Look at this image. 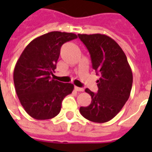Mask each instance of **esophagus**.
Wrapping results in <instances>:
<instances>
[{"mask_svg": "<svg viewBox=\"0 0 152 152\" xmlns=\"http://www.w3.org/2000/svg\"><path fill=\"white\" fill-rule=\"evenodd\" d=\"M75 89H76L77 91H83V88H79V87H76V86H75Z\"/></svg>", "mask_w": 152, "mask_h": 152, "instance_id": "esophagus-1", "label": "esophagus"}]
</instances>
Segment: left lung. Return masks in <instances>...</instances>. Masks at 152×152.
Here are the masks:
<instances>
[{
    "instance_id": "1",
    "label": "left lung",
    "mask_w": 152,
    "mask_h": 152,
    "mask_svg": "<svg viewBox=\"0 0 152 152\" xmlns=\"http://www.w3.org/2000/svg\"><path fill=\"white\" fill-rule=\"evenodd\" d=\"M91 55L99 90L85 91L91 96L88 106H81L83 118L97 123L113 119L129 99L132 85V72L127 57L120 46L110 37L101 34H78Z\"/></svg>"
}]
</instances>
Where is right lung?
<instances>
[{
    "instance_id": "obj_1",
    "label": "right lung",
    "mask_w": 152,
    "mask_h": 152,
    "mask_svg": "<svg viewBox=\"0 0 152 152\" xmlns=\"http://www.w3.org/2000/svg\"><path fill=\"white\" fill-rule=\"evenodd\" d=\"M76 38L73 33L50 32L32 40L18 59L13 72L15 91L25 111L34 119L56 117L62 100L73 91L72 83L54 80L51 76L61 46Z\"/></svg>"
}]
</instances>
